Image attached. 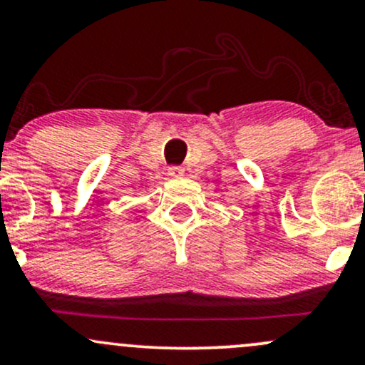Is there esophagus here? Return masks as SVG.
<instances>
[{
    "label": "esophagus",
    "instance_id": "1",
    "mask_svg": "<svg viewBox=\"0 0 365 365\" xmlns=\"http://www.w3.org/2000/svg\"><path fill=\"white\" fill-rule=\"evenodd\" d=\"M168 173H170V177L178 178V177H182V175H183V168H180V166H170Z\"/></svg>",
    "mask_w": 365,
    "mask_h": 365
}]
</instances>
